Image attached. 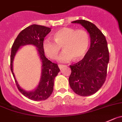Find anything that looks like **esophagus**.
<instances>
[{"label":"esophagus","instance_id":"obj_1","mask_svg":"<svg viewBox=\"0 0 122 122\" xmlns=\"http://www.w3.org/2000/svg\"><path fill=\"white\" fill-rule=\"evenodd\" d=\"M58 67H59V68H60V70H61V69H62V68H63L64 67H66V66H65V65L59 64V65H58Z\"/></svg>","mask_w":122,"mask_h":122}]
</instances>
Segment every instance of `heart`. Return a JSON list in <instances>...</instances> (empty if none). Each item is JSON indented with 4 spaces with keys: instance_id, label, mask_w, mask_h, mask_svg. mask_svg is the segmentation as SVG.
Returning a JSON list of instances; mask_svg holds the SVG:
<instances>
[{
    "instance_id": "heart-1",
    "label": "heart",
    "mask_w": 122,
    "mask_h": 122,
    "mask_svg": "<svg viewBox=\"0 0 122 122\" xmlns=\"http://www.w3.org/2000/svg\"><path fill=\"white\" fill-rule=\"evenodd\" d=\"M54 39L46 38L43 42V49L46 55L55 59L62 47L64 51L58 58L60 62H68L73 58L78 61L85 56L89 45L88 34L83 30L70 27L59 29L54 35Z\"/></svg>"
}]
</instances>
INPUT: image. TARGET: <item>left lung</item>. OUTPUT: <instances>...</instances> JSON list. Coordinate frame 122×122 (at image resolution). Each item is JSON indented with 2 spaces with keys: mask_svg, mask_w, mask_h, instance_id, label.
Here are the masks:
<instances>
[{
  "mask_svg": "<svg viewBox=\"0 0 122 122\" xmlns=\"http://www.w3.org/2000/svg\"><path fill=\"white\" fill-rule=\"evenodd\" d=\"M71 22L79 24L87 30L91 45L83 59L70 66L71 73L69 77V84L77 95L90 96L96 93L106 80L109 62L107 42L104 35L92 22L84 20Z\"/></svg>",
  "mask_w": 122,
  "mask_h": 122,
  "instance_id": "8db88e82",
  "label": "left lung"
}]
</instances>
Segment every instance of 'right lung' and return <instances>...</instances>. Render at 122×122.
<instances>
[{"label": "right lung", "mask_w": 122, "mask_h": 122, "mask_svg": "<svg viewBox=\"0 0 122 122\" xmlns=\"http://www.w3.org/2000/svg\"><path fill=\"white\" fill-rule=\"evenodd\" d=\"M51 31L49 27L33 24L21 31L14 41L11 49L10 70L15 80L18 89L22 95L33 101L45 100L51 96L54 90V80L60 71L56 64L46 58L43 49V42L45 36ZM33 45L36 48L42 64V70L40 82L32 91H25L17 83L13 70V63L16 53L22 46Z\"/></svg>", "instance_id": "right-lung-1"}]
</instances>
